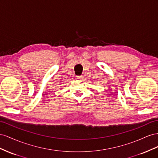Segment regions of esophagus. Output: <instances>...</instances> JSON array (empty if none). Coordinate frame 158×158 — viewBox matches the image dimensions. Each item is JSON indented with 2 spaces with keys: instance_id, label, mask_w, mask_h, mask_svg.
I'll return each instance as SVG.
<instances>
[{
  "instance_id": "34e87169",
  "label": "esophagus",
  "mask_w": 158,
  "mask_h": 158,
  "mask_svg": "<svg viewBox=\"0 0 158 158\" xmlns=\"http://www.w3.org/2000/svg\"><path fill=\"white\" fill-rule=\"evenodd\" d=\"M83 78V75H79V76H76V79L81 81L82 80Z\"/></svg>"
}]
</instances>
